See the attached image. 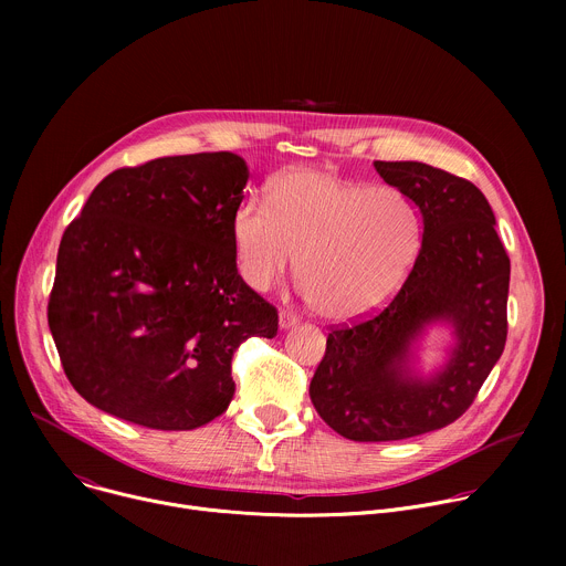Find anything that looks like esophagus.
<instances>
[{
    "label": "esophagus",
    "instance_id": "esophagus-1",
    "mask_svg": "<svg viewBox=\"0 0 566 566\" xmlns=\"http://www.w3.org/2000/svg\"><path fill=\"white\" fill-rule=\"evenodd\" d=\"M297 322L300 317L293 311H280V329H291Z\"/></svg>",
    "mask_w": 566,
    "mask_h": 566
}]
</instances>
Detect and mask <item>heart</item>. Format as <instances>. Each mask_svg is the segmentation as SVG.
Returning <instances> with one entry per match:
<instances>
[{
	"instance_id": "1",
	"label": "heart",
	"mask_w": 566,
	"mask_h": 566,
	"mask_svg": "<svg viewBox=\"0 0 566 566\" xmlns=\"http://www.w3.org/2000/svg\"><path fill=\"white\" fill-rule=\"evenodd\" d=\"M239 273L271 289L295 262L302 293L327 319H356L385 304L410 273L421 217L408 195L327 170L300 168L232 214Z\"/></svg>"
}]
</instances>
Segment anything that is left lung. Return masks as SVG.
Listing matches in <instances>:
<instances>
[{
    "label": "left lung",
    "instance_id": "1",
    "mask_svg": "<svg viewBox=\"0 0 566 566\" xmlns=\"http://www.w3.org/2000/svg\"><path fill=\"white\" fill-rule=\"evenodd\" d=\"M374 168L421 210V249L385 308L332 329L308 394L340 437L398 441L441 430L472 406L506 345L511 260L474 184L419 160H374ZM434 321L453 327L455 347L421 379L409 369L411 347Z\"/></svg>",
    "mask_w": 566,
    "mask_h": 566
}]
</instances>
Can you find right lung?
<instances>
[{
    "label": "right lung",
    "instance_id": "right-lung-1",
    "mask_svg": "<svg viewBox=\"0 0 566 566\" xmlns=\"http://www.w3.org/2000/svg\"><path fill=\"white\" fill-rule=\"evenodd\" d=\"M247 160L154 158L105 177L60 241L49 329L73 389L151 430H195L230 406L234 349L277 334L237 273L232 214Z\"/></svg>",
    "mask_w": 566,
    "mask_h": 566
}]
</instances>
